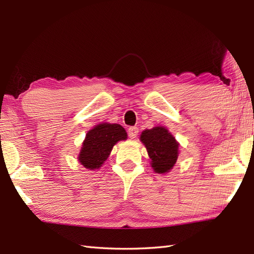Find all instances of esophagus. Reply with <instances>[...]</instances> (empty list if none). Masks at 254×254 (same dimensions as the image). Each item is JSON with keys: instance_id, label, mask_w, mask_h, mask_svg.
Here are the masks:
<instances>
[{"instance_id": "esophagus-1", "label": "esophagus", "mask_w": 254, "mask_h": 254, "mask_svg": "<svg viewBox=\"0 0 254 254\" xmlns=\"http://www.w3.org/2000/svg\"><path fill=\"white\" fill-rule=\"evenodd\" d=\"M127 134H128V137H131V138H135V137L137 136V134H138V127H128Z\"/></svg>"}]
</instances>
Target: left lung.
I'll return each instance as SVG.
<instances>
[{
  "label": "left lung",
  "mask_w": 254,
  "mask_h": 254,
  "mask_svg": "<svg viewBox=\"0 0 254 254\" xmlns=\"http://www.w3.org/2000/svg\"><path fill=\"white\" fill-rule=\"evenodd\" d=\"M141 141L147 149L150 165L157 174L169 172L179 155V143L164 127H155L141 134Z\"/></svg>",
  "instance_id": "1"
}]
</instances>
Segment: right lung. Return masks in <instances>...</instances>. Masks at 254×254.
Instances as JSON below:
<instances>
[{
    "label": "right lung",
    "mask_w": 254,
    "mask_h": 254,
    "mask_svg": "<svg viewBox=\"0 0 254 254\" xmlns=\"http://www.w3.org/2000/svg\"><path fill=\"white\" fill-rule=\"evenodd\" d=\"M127 137V134L120 124L100 123L86 134L78 161L85 168L98 169L109 157L113 146Z\"/></svg>",
    "instance_id": "add662e5"
}]
</instances>
